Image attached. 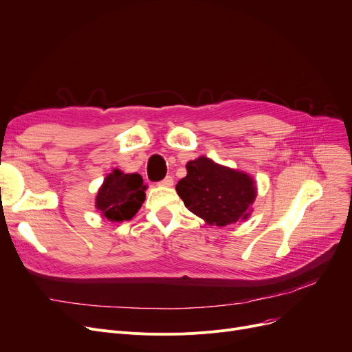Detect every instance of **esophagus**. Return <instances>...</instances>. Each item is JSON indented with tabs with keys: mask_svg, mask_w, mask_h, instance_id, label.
<instances>
[{
	"mask_svg": "<svg viewBox=\"0 0 352 352\" xmlns=\"http://www.w3.org/2000/svg\"><path fill=\"white\" fill-rule=\"evenodd\" d=\"M173 184H174V179L171 175H166L162 181H160V186H162V187H171Z\"/></svg>",
	"mask_w": 352,
	"mask_h": 352,
	"instance_id": "1",
	"label": "esophagus"
}]
</instances>
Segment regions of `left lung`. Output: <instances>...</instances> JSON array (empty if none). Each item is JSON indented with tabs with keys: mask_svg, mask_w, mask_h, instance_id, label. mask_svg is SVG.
Segmentation results:
<instances>
[{
	"mask_svg": "<svg viewBox=\"0 0 352 352\" xmlns=\"http://www.w3.org/2000/svg\"><path fill=\"white\" fill-rule=\"evenodd\" d=\"M187 171L175 190L191 212L218 227L248 218L256 195L250 175L218 165L207 157L190 161Z\"/></svg>",
	"mask_w": 352,
	"mask_h": 352,
	"instance_id": "left-lung-1",
	"label": "left lung"
}]
</instances>
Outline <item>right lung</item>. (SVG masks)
Here are the masks:
<instances>
[{
	"instance_id": "add662e5",
	"label": "right lung",
	"mask_w": 352,
	"mask_h": 352,
	"mask_svg": "<svg viewBox=\"0 0 352 352\" xmlns=\"http://www.w3.org/2000/svg\"><path fill=\"white\" fill-rule=\"evenodd\" d=\"M145 186L140 174H124L114 170L109 174L96 199V206L109 221L131 219L145 199Z\"/></svg>"
}]
</instances>
